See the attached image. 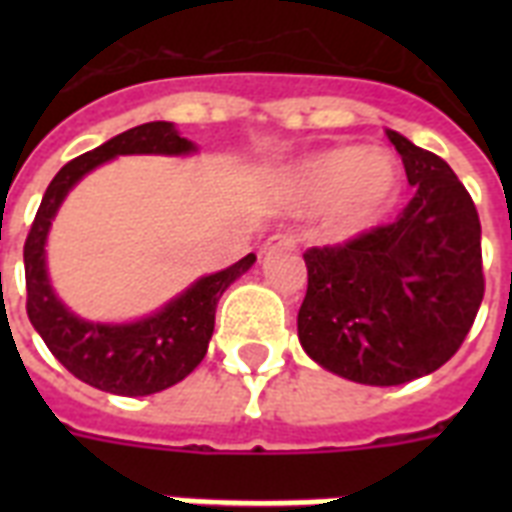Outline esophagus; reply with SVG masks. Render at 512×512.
<instances>
[{
	"label": "esophagus",
	"instance_id": "esophagus-1",
	"mask_svg": "<svg viewBox=\"0 0 512 512\" xmlns=\"http://www.w3.org/2000/svg\"><path fill=\"white\" fill-rule=\"evenodd\" d=\"M292 247H295V236H292V233H276V236H271V239L263 244L265 252H268V249H292Z\"/></svg>",
	"mask_w": 512,
	"mask_h": 512
}]
</instances>
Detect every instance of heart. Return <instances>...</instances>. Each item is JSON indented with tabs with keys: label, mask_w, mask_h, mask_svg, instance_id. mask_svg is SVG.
<instances>
[{
	"label": "heart",
	"mask_w": 512,
	"mask_h": 512,
	"mask_svg": "<svg viewBox=\"0 0 512 512\" xmlns=\"http://www.w3.org/2000/svg\"><path fill=\"white\" fill-rule=\"evenodd\" d=\"M289 188L305 204H324V231L348 239L385 217L398 193L396 159L380 148L337 146L305 156L287 172Z\"/></svg>",
	"instance_id": "heart-1"
}]
</instances>
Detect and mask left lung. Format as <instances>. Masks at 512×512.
<instances>
[{
    "instance_id": "obj_1",
    "label": "left lung",
    "mask_w": 512,
    "mask_h": 512,
    "mask_svg": "<svg viewBox=\"0 0 512 512\" xmlns=\"http://www.w3.org/2000/svg\"><path fill=\"white\" fill-rule=\"evenodd\" d=\"M414 188L390 225L342 247L308 249L297 337L327 372L361 385H404L444 366L484 300L481 223L452 167L385 132Z\"/></svg>"
}]
</instances>
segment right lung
<instances>
[{"label":"right lung","instance_id":"add662e5","mask_svg":"<svg viewBox=\"0 0 512 512\" xmlns=\"http://www.w3.org/2000/svg\"><path fill=\"white\" fill-rule=\"evenodd\" d=\"M196 151L199 146L183 138L172 122L140 124L76 156L52 177L44 191L23 247L26 311L52 356L92 388L116 396H151L185 380L207 356L220 297L255 265L257 257L249 252L223 271L199 276L191 287L148 316L132 321H90L71 311L52 287L47 268L52 220L74 185L116 156H191Z\"/></svg>","mask_w":512,"mask_h":512}]
</instances>
